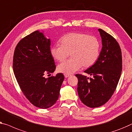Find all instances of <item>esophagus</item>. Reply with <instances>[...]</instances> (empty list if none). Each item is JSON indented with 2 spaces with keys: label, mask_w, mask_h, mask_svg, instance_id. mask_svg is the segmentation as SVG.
<instances>
[{
  "label": "esophagus",
  "mask_w": 132,
  "mask_h": 132,
  "mask_svg": "<svg viewBox=\"0 0 132 132\" xmlns=\"http://www.w3.org/2000/svg\"><path fill=\"white\" fill-rule=\"evenodd\" d=\"M64 77H65L66 78H68V77H69V76H70V75H67V74H64Z\"/></svg>",
  "instance_id": "34e87169"
}]
</instances>
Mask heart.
<instances>
[{
  "mask_svg": "<svg viewBox=\"0 0 132 132\" xmlns=\"http://www.w3.org/2000/svg\"><path fill=\"white\" fill-rule=\"evenodd\" d=\"M60 45L50 48V54L55 60L62 62L70 54L72 58L61 63L57 70L70 75L81 68H88L97 62L101 52V44L97 37L80 32L64 35L60 40Z\"/></svg>",
  "mask_w": 132,
  "mask_h": 132,
  "instance_id": "obj_1",
  "label": "heart"
}]
</instances>
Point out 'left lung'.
Returning a JSON list of instances; mask_svg holds the SVG:
<instances>
[{"label": "left lung", "instance_id": "8db88e82", "mask_svg": "<svg viewBox=\"0 0 132 132\" xmlns=\"http://www.w3.org/2000/svg\"><path fill=\"white\" fill-rule=\"evenodd\" d=\"M101 52L98 60L85 72L92 76L87 78L76 74L78 92L80 100L91 108L99 107L111 98L116 89L122 70V56L116 40L101 29Z\"/></svg>", "mask_w": 132, "mask_h": 132}]
</instances>
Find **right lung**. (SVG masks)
Returning <instances> with one entry per match:
<instances>
[{
	"label": "right lung",
	"instance_id": "add662e5",
	"mask_svg": "<svg viewBox=\"0 0 132 132\" xmlns=\"http://www.w3.org/2000/svg\"><path fill=\"white\" fill-rule=\"evenodd\" d=\"M50 44V39L35 31L19 41L13 57V72L23 95L31 104L43 109L56 103L64 79L62 73L45 78L56 69Z\"/></svg>",
	"mask_w": 132,
	"mask_h": 132
}]
</instances>
